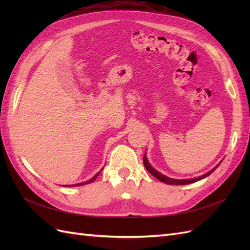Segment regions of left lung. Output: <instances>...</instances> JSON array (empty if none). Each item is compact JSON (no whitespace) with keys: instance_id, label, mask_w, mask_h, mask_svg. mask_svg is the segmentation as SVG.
<instances>
[{"instance_id":"obj_1","label":"left lung","mask_w":250,"mask_h":250,"mask_svg":"<svg viewBox=\"0 0 250 250\" xmlns=\"http://www.w3.org/2000/svg\"><path fill=\"white\" fill-rule=\"evenodd\" d=\"M143 162H144V166H145V168L147 169V171L150 172L151 174H152V175H153L154 177H156L158 180H161L162 183H165V184H167V185H176V186L193 184V183H196V181H198V180H200V179L206 178L207 176L210 175V174L213 173V172L218 168V166H219V165L216 166V167H215L214 169H211V170H210L209 172H208L207 174H204V175L199 176V177H197V178H192V179H173V178H169V177H167V176L163 175V174H161L160 172H157L156 170H154L152 167H151L150 164H149L148 161H147L146 155H144Z\"/></svg>"}]
</instances>
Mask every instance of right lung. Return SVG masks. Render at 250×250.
<instances>
[{
  "label": "right lung",
  "mask_w": 250,
  "mask_h": 250,
  "mask_svg": "<svg viewBox=\"0 0 250 250\" xmlns=\"http://www.w3.org/2000/svg\"><path fill=\"white\" fill-rule=\"evenodd\" d=\"M99 174H100V172H99V173H97V174H96V175H95V176H94V177H93L92 179H89V180L85 181V183H82V184H78V185H73V186H74V187H75V186H83V185H87V184H90V183H94V181H95V179L97 178V176H98V175H99Z\"/></svg>",
  "instance_id": "obj_1"
}]
</instances>
